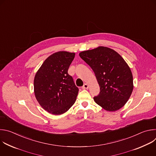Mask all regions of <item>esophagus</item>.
Listing matches in <instances>:
<instances>
[{
  "label": "esophagus",
  "mask_w": 156,
  "mask_h": 156,
  "mask_svg": "<svg viewBox=\"0 0 156 156\" xmlns=\"http://www.w3.org/2000/svg\"><path fill=\"white\" fill-rule=\"evenodd\" d=\"M88 85L86 84V83H85L83 86V87H82V88L83 89H84H84H87L88 88Z\"/></svg>",
  "instance_id": "esophagus-1"
}]
</instances>
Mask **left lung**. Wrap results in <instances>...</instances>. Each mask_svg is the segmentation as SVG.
I'll use <instances>...</instances> for the list:
<instances>
[{"label":"left lung","mask_w":156,"mask_h":156,"mask_svg":"<svg viewBox=\"0 0 156 156\" xmlns=\"http://www.w3.org/2000/svg\"><path fill=\"white\" fill-rule=\"evenodd\" d=\"M80 57L92 69L100 86L96 104L107 111H116L128 101L133 89L131 71L114 50L100 46L83 51Z\"/></svg>","instance_id":"1"}]
</instances>
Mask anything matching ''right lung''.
I'll use <instances>...</instances> for the list:
<instances>
[{"label":"right lung","instance_id":"obj_1","mask_svg":"<svg viewBox=\"0 0 156 156\" xmlns=\"http://www.w3.org/2000/svg\"><path fill=\"white\" fill-rule=\"evenodd\" d=\"M75 55L66 51L55 52L45 60L36 73L34 94L40 105L49 113L62 114L76 99L79 90L68 73Z\"/></svg>","mask_w":156,"mask_h":156}]
</instances>
